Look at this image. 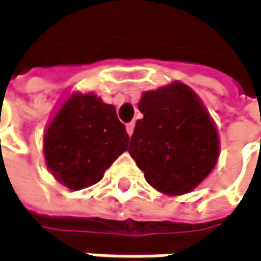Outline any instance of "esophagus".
Masks as SVG:
<instances>
[{"label": "esophagus", "mask_w": 261, "mask_h": 261, "mask_svg": "<svg viewBox=\"0 0 261 261\" xmlns=\"http://www.w3.org/2000/svg\"><path fill=\"white\" fill-rule=\"evenodd\" d=\"M134 129H135V123H129V124L126 126V130H127V135H129V137H132Z\"/></svg>", "instance_id": "1"}]
</instances>
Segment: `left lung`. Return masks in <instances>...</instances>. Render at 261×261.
<instances>
[{"label": "left lung", "mask_w": 261, "mask_h": 261, "mask_svg": "<svg viewBox=\"0 0 261 261\" xmlns=\"http://www.w3.org/2000/svg\"><path fill=\"white\" fill-rule=\"evenodd\" d=\"M129 153L147 183L167 195L195 189L215 168L219 138L198 96L185 84L146 91Z\"/></svg>", "instance_id": "8db88e82"}]
</instances>
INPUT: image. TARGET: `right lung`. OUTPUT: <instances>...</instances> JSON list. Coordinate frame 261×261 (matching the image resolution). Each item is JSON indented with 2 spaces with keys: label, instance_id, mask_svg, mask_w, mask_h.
<instances>
[{
  "label": "right lung",
  "instance_id": "obj_1",
  "mask_svg": "<svg viewBox=\"0 0 261 261\" xmlns=\"http://www.w3.org/2000/svg\"><path fill=\"white\" fill-rule=\"evenodd\" d=\"M43 141L45 161L54 177L80 191L103 177L127 150L129 135L113 105L93 93H75L49 123Z\"/></svg>",
  "mask_w": 261,
  "mask_h": 261
}]
</instances>
